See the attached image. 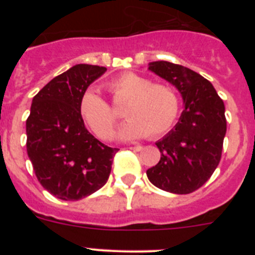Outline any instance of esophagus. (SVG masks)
Segmentation results:
<instances>
[{"instance_id":"obj_1","label":"esophagus","mask_w":255,"mask_h":255,"mask_svg":"<svg viewBox=\"0 0 255 255\" xmlns=\"http://www.w3.org/2000/svg\"><path fill=\"white\" fill-rule=\"evenodd\" d=\"M129 149L135 150V152H139V150L143 149V147H141V145H131V147H129Z\"/></svg>"}]
</instances>
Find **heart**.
Wrapping results in <instances>:
<instances>
[{
    "label": "heart",
    "mask_w": 255,
    "mask_h": 255,
    "mask_svg": "<svg viewBox=\"0 0 255 255\" xmlns=\"http://www.w3.org/2000/svg\"><path fill=\"white\" fill-rule=\"evenodd\" d=\"M110 91L116 100L126 101L124 115L129 120L119 131L121 139H138L145 135L158 138L175 125L179 117V94L168 84L152 83L145 76L126 73L110 83ZM80 114L98 138H112L117 116L94 89L83 94Z\"/></svg>",
    "instance_id": "b5f03b06"
}]
</instances>
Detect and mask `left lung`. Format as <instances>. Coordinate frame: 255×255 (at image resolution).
<instances>
[{
    "label": "left lung",
    "instance_id": "left-lung-1",
    "mask_svg": "<svg viewBox=\"0 0 255 255\" xmlns=\"http://www.w3.org/2000/svg\"><path fill=\"white\" fill-rule=\"evenodd\" d=\"M148 69L175 85L185 108L175 128L155 143L161 159L147 176L162 190L189 194L206 184L220 163L226 135L224 101L207 79L188 67L154 61Z\"/></svg>",
    "mask_w": 255,
    "mask_h": 255
}]
</instances>
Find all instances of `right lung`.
<instances>
[{"instance_id": "obj_1", "label": "right lung", "mask_w": 255, "mask_h": 255, "mask_svg": "<svg viewBox=\"0 0 255 255\" xmlns=\"http://www.w3.org/2000/svg\"><path fill=\"white\" fill-rule=\"evenodd\" d=\"M106 67L79 64L56 76L33 98L26 152L40 185L62 200H79L107 182L119 149L88 131L80 100Z\"/></svg>"}]
</instances>
